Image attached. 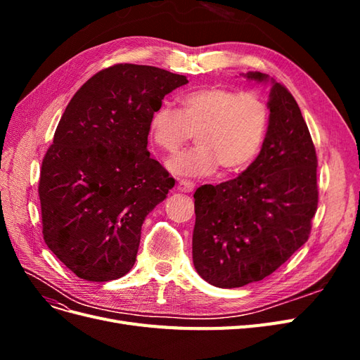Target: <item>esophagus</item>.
Returning a JSON list of instances; mask_svg holds the SVG:
<instances>
[{"instance_id":"34e87169","label":"esophagus","mask_w":360,"mask_h":360,"mask_svg":"<svg viewBox=\"0 0 360 360\" xmlns=\"http://www.w3.org/2000/svg\"><path fill=\"white\" fill-rule=\"evenodd\" d=\"M195 188V184L192 181H188V180H180L179 184H177V189L180 192H184V193H191Z\"/></svg>"}]
</instances>
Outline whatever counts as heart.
Segmentation results:
<instances>
[{"label":"heart","instance_id":"1","mask_svg":"<svg viewBox=\"0 0 360 360\" xmlns=\"http://www.w3.org/2000/svg\"><path fill=\"white\" fill-rule=\"evenodd\" d=\"M180 105V110L159 105L148 123L150 139L167 153H176L197 132V146L168 160L174 176L204 177L219 167L225 174H237L250 167L269 122L257 94L210 86L184 94Z\"/></svg>","mask_w":360,"mask_h":360}]
</instances>
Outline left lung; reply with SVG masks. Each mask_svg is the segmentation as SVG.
Returning <instances> with one entry per match:
<instances>
[{"mask_svg":"<svg viewBox=\"0 0 360 360\" xmlns=\"http://www.w3.org/2000/svg\"><path fill=\"white\" fill-rule=\"evenodd\" d=\"M242 76L271 85L263 147L240 176L193 193V266L219 288L274 274L308 240L319 204L317 155L297 102L266 73Z\"/></svg>","mask_w":360,"mask_h":360,"instance_id":"1","label":"left lung"}]
</instances>
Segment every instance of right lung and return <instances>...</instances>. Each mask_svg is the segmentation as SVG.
I'll return each mask as SVG.
<instances>
[{
  "label": "right lung",
  "instance_id": "1",
  "mask_svg": "<svg viewBox=\"0 0 360 360\" xmlns=\"http://www.w3.org/2000/svg\"><path fill=\"white\" fill-rule=\"evenodd\" d=\"M186 76L115 64L76 91L41 162L43 237L85 281L106 282L134 267L147 214L174 179L150 158L148 123Z\"/></svg>",
  "mask_w": 360,
  "mask_h": 360
}]
</instances>
